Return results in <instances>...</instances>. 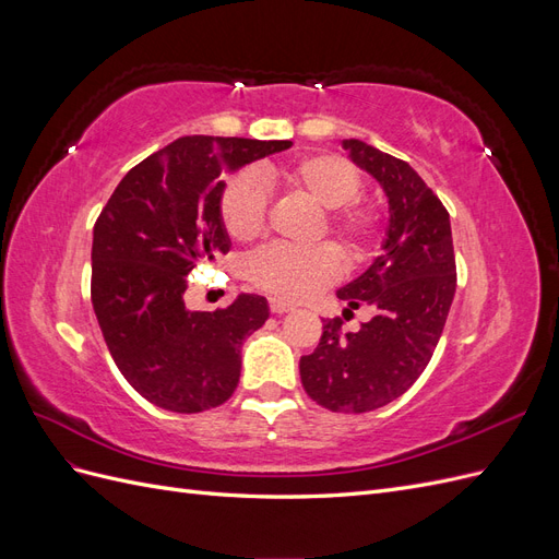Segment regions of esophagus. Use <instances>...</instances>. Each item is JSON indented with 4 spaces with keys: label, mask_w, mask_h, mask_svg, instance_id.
I'll use <instances>...</instances> for the list:
<instances>
[{
    "label": "esophagus",
    "mask_w": 559,
    "mask_h": 559,
    "mask_svg": "<svg viewBox=\"0 0 559 559\" xmlns=\"http://www.w3.org/2000/svg\"><path fill=\"white\" fill-rule=\"evenodd\" d=\"M267 308H270V312H273V314H284V312H292L294 310L292 302L280 300V298H270L267 300Z\"/></svg>",
    "instance_id": "34e87169"
}]
</instances>
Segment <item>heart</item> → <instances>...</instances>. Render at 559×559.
I'll list each match as a JSON object with an SVG mask.
<instances>
[{"label": "heart", "mask_w": 559, "mask_h": 559, "mask_svg": "<svg viewBox=\"0 0 559 559\" xmlns=\"http://www.w3.org/2000/svg\"><path fill=\"white\" fill-rule=\"evenodd\" d=\"M273 177L286 193L319 210L310 240L331 235L352 265L373 257L382 218L373 205L357 200L364 179L352 163L333 154H312L275 165ZM218 216L233 240H257L267 218V198L259 179L247 173L230 177L218 198ZM337 275L341 259L331 245L263 247L247 259V280L257 289L286 300H300L324 289Z\"/></svg>", "instance_id": "heart-1"}]
</instances>
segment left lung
I'll return each instance as SVG.
<instances>
[{"label":"left lung","instance_id":"obj_1","mask_svg":"<svg viewBox=\"0 0 559 559\" xmlns=\"http://www.w3.org/2000/svg\"><path fill=\"white\" fill-rule=\"evenodd\" d=\"M343 144L389 198L384 251L337 292L349 306L343 316L368 305L374 319L357 334L342 331V317L321 319L317 349L300 357V382L324 408L359 415L403 396L425 373L452 306L456 265L450 214L425 179L361 140Z\"/></svg>","mask_w":559,"mask_h":559}]
</instances>
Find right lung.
<instances>
[{"mask_svg": "<svg viewBox=\"0 0 559 559\" xmlns=\"http://www.w3.org/2000/svg\"><path fill=\"white\" fill-rule=\"evenodd\" d=\"M289 146L179 138L134 165L97 216L91 300L99 331L121 376L163 411L216 408L240 382V347L265 324V298L240 294L228 308L191 312L186 275L230 249L218 216L224 175Z\"/></svg>", "mask_w": 559, "mask_h": 559, "instance_id": "right-lung-1", "label": "right lung"}]
</instances>
